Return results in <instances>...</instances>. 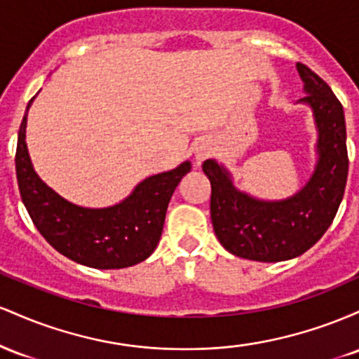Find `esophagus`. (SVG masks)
I'll return each instance as SVG.
<instances>
[{"label":"esophagus","instance_id":"34e87169","mask_svg":"<svg viewBox=\"0 0 359 359\" xmlns=\"http://www.w3.org/2000/svg\"><path fill=\"white\" fill-rule=\"evenodd\" d=\"M209 154H211V151H209V150H205V148H201V150L197 151V165H201V163H203L204 160L208 158Z\"/></svg>","mask_w":359,"mask_h":359}]
</instances>
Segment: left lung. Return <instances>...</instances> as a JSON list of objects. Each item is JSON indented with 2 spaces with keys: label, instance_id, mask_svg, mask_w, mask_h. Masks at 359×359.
Masks as SVG:
<instances>
[{
  "label": "left lung",
  "instance_id": "left-lung-1",
  "mask_svg": "<svg viewBox=\"0 0 359 359\" xmlns=\"http://www.w3.org/2000/svg\"><path fill=\"white\" fill-rule=\"evenodd\" d=\"M306 102L319 131V160L302 191L283 201H259L240 192L216 160H205L211 182V221L217 240L229 253L255 262H283L299 257L323 238L334 219L348 180V148L343 104L314 71L297 64Z\"/></svg>",
  "mask_w": 359,
  "mask_h": 359
}]
</instances>
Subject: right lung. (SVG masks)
<instances>
[{
  "label": "right lung",
  "instance_id": "add662e5",
  "mask_svg": "<svg viewBox=\"0 0 359 359\" xmlns=\"http://www.w3.org/2000/svg\"><path fill=\"white\" fill-rule=\"evenodd\" d=\"M28 102L27 111L30 108ZM27 113L18 131L15 165L22 201L40 234L64 257L90 269L137 265L154 253L162 236L170 197L191 162L140 182L123 203L111 208H81L36 175L25 142Z\"/></svg>",
  "mask_w": 359,
  "mask_h": 359
}]
</instances>
